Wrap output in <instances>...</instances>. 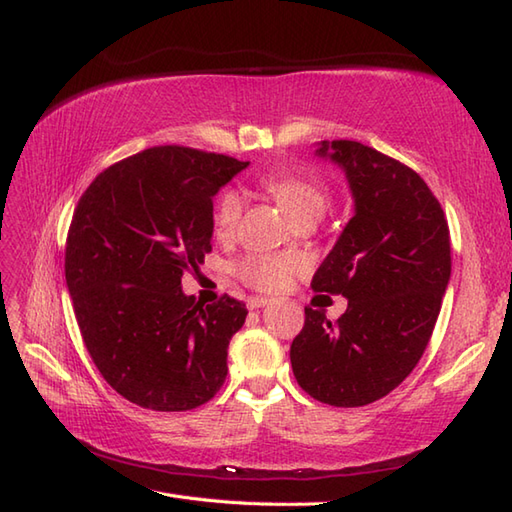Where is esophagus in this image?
<instances>
[{
  "label": "esophagus",
  "instance_id": "34e87169",
  "mask_svg": "<svg viewBox=\"0 0 512 512\" xmlns=\"http://www.w3.org/2000/svg\"><path fill=\"white\" fill-rule=\"evenodd\" d=\"M266 303H268L266 297H250V299H248V308H250V310H257V308H264Z\"/></svg>",
  "mask_w": 512,
  "mask_h": 512
}]
</instances>
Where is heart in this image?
Wrapping results in <instances>:
<instances>
[{
    "label": "heart",
    "instance_id": "heart-1",
    "mask_svg": "<svg viewBox=\"0 0 512 512\" xmlns=\"http://www.w3.org/2000/svg\"><path fill=\"white\" fill-rule=\"evenodd\" d=\"M264 189L273 193L290 217L297 222L319 220L330 204V189L306 171H273L262 178ZM242 217V195L233 189L220 193L213 211V226L220 237H231ZM299 268V262L290 255L248 253L235 264L237 277L250 288L275 292L284 288L288 277Z\"/></svg>",
    "mask_w": 512,
    "mask_h": 512
}]
</instances>
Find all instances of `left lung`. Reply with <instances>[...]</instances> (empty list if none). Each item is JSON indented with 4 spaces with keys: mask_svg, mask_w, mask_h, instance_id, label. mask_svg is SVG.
Instances as JSON below:
<instances>
[{
    "mask_svg": "<svg viewBox=\"0 0 512 512\" xmlns=\"http://www.w3.org/2000/svg\"><path fill=\"white\" fill-rule=\"evenodd\" d=\"M317 154L345 169L356 211L312 290L343 295L347 310L332 323L306 306L290 363L314 400L363 407L396 389L427 350L451 277L449 224L427 182L400 160L356 140H323Z\"/></svg>",
    "mask_w": 512,
    "mask_h": 512,
    "instance_id": "8db88e82",
    "label": "left lung"
}]
</instances>
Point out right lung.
<instances>
[{
    "label": "right lung",
    "instance_id": "obj_1",
    "mask_svg": "<svg viewBox=\"0 0 512 512\" xmlns=\"http://www.w3.org/2000/svg\"><path fill=\"white\" fill-rule=\"evenodd\" d=\"M248 167L224 154L151 147L114 162L76 204L65 239V281L76 323L101 376L154 411L209 402L228 372L246 303L204 306L182 275L211 253L213 195Z\"/></svg>",
    "mask_w": 512,
    "mask_h": 512
}]
</instances>
